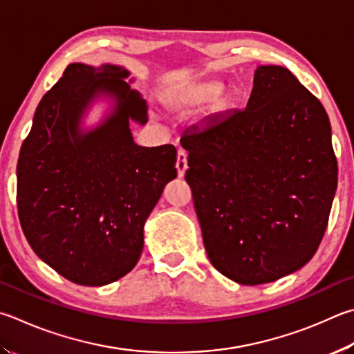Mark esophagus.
<instances>
[{"instance_id": "obj_1", "label": "esophagus", "mask_w": 354, "mask_h": 354, "mask_svg": "<svg viewBox=\"0 0 354 354\" xmlns=\"http://www.w3.org/2000/svg\"><path fill=\"white\" fill-rule=\"evenodd\" d=\"M176 170L179 178H183L185 170H187V155H185L184 150H179L176 155Z\"/></svg>"}]
</instances>
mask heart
Wrapping results in <instances>:
<instances>
[{
  "mask_svg": "<svg viewBox=\"0 0 354 354\" xmlns=\"http://www.w3.org/2000/svg\"><path fill=\"white\" fill-rule=\"evenodd\" d=\"M223 93V83L218 80L195 82L183 88H178L171 93V104L181 110H195L205 106L218 99Z\"/></svg>",
  "mask_w": 354,
  "mask_h": 354,
  "instance_id": "1",
  "label": "heart"
}]
</instances>
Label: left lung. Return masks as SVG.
I'll return each instance as SVG.
<instances>
[{
	"instance_id": "8db88e82",
	"label": "left lung",
	"mask_w": 354,
	"mask_h": 354,
	"mask_svg": "<svg viewBox=\"0 0 354 354\" xmlns=\"http://www.w3.org/2000/svg\"><path fill=\"white\" fill-rule=\"evenodd\" d=\"M212 265L240 285L304 268L324 239L337 160L328 114L283 66L260 65L244 110L181 138Z\"/></svg>"
}]
</instances>
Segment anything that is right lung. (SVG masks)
<instances>
[{
    "label": "right lung",
    "mask_w": 354,
    "mask_h": 354,
    "mask_svg": "<svg viewBox=\"0 0 354 354\" xmlns=\"http://www.w3.org/2000/svg\"><path fill=\"white\" fill-rule=\"evenodd\" d=\"M124 66L71 63L43 95L17 164V205L30 248L63 277L104 286L136 266L144 226L176 178L173 145L140 147L130 124L149 120ZM111 110L82 119L95 101Z\"/></svg>",
    "instance_id": "1"
}]
</instances>
